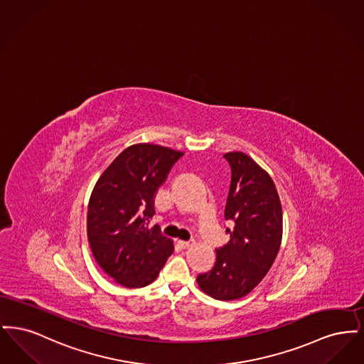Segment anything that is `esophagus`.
I'll return each mask as SVG.
<instances>
[{
	"mask_svg": "<svg viewBox=\"0 0 364 364\" xmlns=\"http://www.w3.org/2000/svg\"><path fill=\"white\" fill-rule=\"evenodd\" d=\"M178 244H180L181 248H190V247L195 244V242L193 240H188V242H178Z\"/></svg>",
	"mask_w": 364,
	"mask_h": 364,
	"instance_id": "esophagus-1",
	"label": "esophagus"
}]
</instances>
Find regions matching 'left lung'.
<instances>
[{"label": "left lung", "instance_id": "obj_1", "mask_svg": "<svg viewBox=\"0 0 364 364\" xmlns=\"http://www.w3.org/2000/svg\"><path fill=\"white\" fill-rule=\"evenodd\" d=\"M232 178L226 199L230 240L215 250L214 267L196 277L199 288L218 300L250 294L270 270L282 239V208L272 177L242 151L224 156Z\"/></svg>", "mask_w": 364, "mask_h": 364}]
</instances>
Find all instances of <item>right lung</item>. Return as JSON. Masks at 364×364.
<instances>
[{
    "instance_id": "obj_1",
    "label": "right lung",
    "mask_w": 364,
    "mask_h": 364,
    "mask_svg": "<svg viewBox=\"0 0 364 364\" xmlns=\"http://www.w3.org/2000/svg\"><path fill=\"white\" fill-rule=\"evenodd\" d=\"M184 156L169 147H127L98 178L88 202L87 236L97 263L127 288L151 284L173 252V242L150 228L154 198Z\"/></svg>"
}]
</instances>
